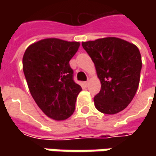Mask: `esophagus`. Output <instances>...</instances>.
<instances>
[{
	"instance_id": "esophagus-1",
	"label": "esophagus",
	"mask_w": 156,
	"mask_h": 156,
	"mask_svg": "<svg viewBox=\"0 0 156 156\" xmlns=\"http://www.w3.org/2000/svg\"><path fill=\"white\" fill-rule=\"evenodd\" d=\"M84 84H85V86H86V87H87V86H88V84H89V81H85V82H84Z\"/></svg>"
}]
</instances>
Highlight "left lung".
<instances>
[{
  "label": "left lung",
  "mask_w": 156,
  "mask_h": 156,
  "mask_svg": "<svg viewBox=\"0 0 156 156\" xmlns=\"http://www.w3.org/2000/svg\"><path fill=\"white\" fill-rule=\"evenodd\" d=\"M94 63L101 87L94 98L95 108L117 114L131 102L140 82L141 57L138 48L116 37L81 43Z\"/></svg>",
  "instance_id": "left-lung-1"
}]
</instances>
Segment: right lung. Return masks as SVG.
Returning a JSON list of instances; mask_svg holds the SVG:
<instances>
[{
	"label": "right lung",
	"instance_id": "obj_1",
	"mask_svg": "<svg viewBox=\"0 0 156 156\" xmlns=\"http://www.w3.org/2000/svg\"><path fill=\"white\" fill-rule=\"evenodd\" d=\"M80 43L56 38L30 45L22 58L23 72L32 97L46 115L56 121L71 116L80 85L74 81L69 61Z\"/></svg>",
	"mask_w": 156,
	"mask_h": 156
}]
</instances>
